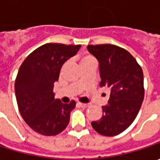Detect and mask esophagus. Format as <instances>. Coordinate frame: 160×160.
I'll return each instance as SVG.
<instances>
[{
  "instance_id": "esophagus-1",
  "label": "esophagus",
  "mask_w": 160,
  "mask_h": 160,
  "mask_svg": "<svg viewBox=\"0 0 160 160\" xmlns=\"http://www.w3.org/2000/svg\"><path fill=\"white\" fill-rule=\"evenodd\" d=\"M80 107H82V108H88L90 107V104L89 103H82V102H78L77 103Z\"/></svg>"
}]
</instances>
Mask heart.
<instances>
[{"instance_id": "b5f03b06", "label": "heart", "mask_w": 160, "mask_h": 160, "mask_svg": "<svg viewBox=\"0 0 160 160\" xmlns=\"http://www.w3.org/2000/svg\"><path fill=\"white\" fill-rule=\"evenodd\" d=\"M92 60H94V58H93L92 56H91V55H84V56L82 57L81 60H80V65L86 63V62H89V61H92Z\"/></svg>"}]
</instances>
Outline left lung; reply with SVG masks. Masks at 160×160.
Here are the masks:
<instances>
[{
	"label": "left lung",
	"instance_id": "obj_1",
	"mask_svg": "<svg viewBox=\"0 0 160 160\" xmlns=\"http://www.w3.org/2000/svg\"><path fill=\"white\" fill-rule=\"evenodd\" d=\"M87 49L99 61L101 87L110 91L108 104L102 107V118L92 122V126L102 135H118L132 124L141 108L144 98L142 69L119 46L98 44Z\"/></svg>",
	"mask_w": 160,
	"mask_h": 160
}]
</instances>
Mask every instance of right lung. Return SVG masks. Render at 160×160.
<instances>
[{
	"instance_id": "right-lung-1",
	"label": "right lung",
	"mask_w": 160,
	"mask_h": 160,
	"mask_svg": "<svg viewBox=\"0 0 160 160\" xmlns=\"http://www.w3.org/2000/svg\"><path fill=\"white\" fill-rule=\"evenodd\" d=\"M81 45L46 43L31 52L20 66L15 81L18 107L23 119L36 132L52 136L68 126L76 102L54 98L53 86L65 62Z\"/></svg>"
}]
</instances>
